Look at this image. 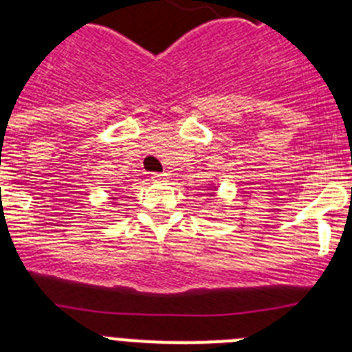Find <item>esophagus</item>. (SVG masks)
I'll use <instances>...</instances> for the list:
<instances>
[{"label":"esophagus","mask_w":352,"mask_h":352,"mask_svg":"<svg viewBox=\"0 0 352 352\" xmlns=\"http://www.w3.org/2000/svg\"><path fill=\"white\" fill-rule=\"evenodd\" d=\"M166 176L167 174L164 173H151V179H153V182H162V179H166Z\"/></svg>","instance_id":"34e87169"}]
</instances>
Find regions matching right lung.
I'll return each mask as SVG.
<instances>
[{"mask_svg":"<svg viewBox=\"0 0 352 352\" xmlns=\"http://www.w3.org/2000/svg\"><path fill=\"white\" fill-rule=\"evenodd\" d=\"M113 199H116V197H113Z\"/></svg>","mask_w":352,"mask_h":352,"instance_id":"obj_1","label":"right lung"}]
</instances>
